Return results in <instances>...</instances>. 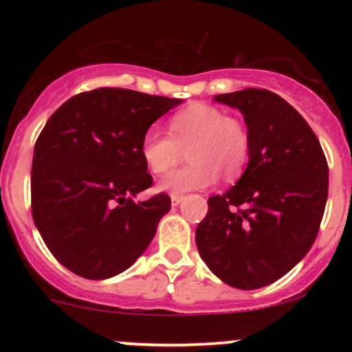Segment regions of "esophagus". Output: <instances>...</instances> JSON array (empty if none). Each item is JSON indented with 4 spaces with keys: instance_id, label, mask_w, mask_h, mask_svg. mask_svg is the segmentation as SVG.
Wrapping results in <instances>:
<instances>
[{
    "instance_id": "1",
    "label": "esophagus",
    "mask_w": 352,
    "mask_h": 352,
    "mask_svg": "<svg viewBox=\"0 0 352 352\" xmlns=\"http://www.w3.org/2000/svg\"><path fill=\"white\" fill-rule=\"evenodd\" d=\"M182 199H184V197L179 195V193H172V195H170V200H172V205H173V207H175V205H179L180 201H182Z\"/></svg>"
}]
</instances>
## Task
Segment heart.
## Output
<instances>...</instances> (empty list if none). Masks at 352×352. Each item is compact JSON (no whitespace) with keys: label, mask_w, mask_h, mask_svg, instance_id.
<instances>
[{"label":"heart","mask_w":352,"mask_h":352,"mask_svg":"<svg viewBox=\"0 0 352 352\" xmlns=\"http://www.w3.org/2000/svg\"><path fill=\"white\" fill-rule=\"evenodd\" d=\"M167 132L151 129L140 144L144 164L155 175L170 172L187 151L190 164L165 177L162 190L172 193L201 190L215 184L218 175L235 180L245 170L252 139L240 117L197 102L175 112L168 119Z\"/></svg>","instance_id":"obj_1"}]
</instances>
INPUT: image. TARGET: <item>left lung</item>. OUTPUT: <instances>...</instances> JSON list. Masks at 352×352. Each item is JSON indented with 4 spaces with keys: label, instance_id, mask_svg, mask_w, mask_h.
<instances>
[{
    "label": "left lung",
    "instance_id": "1",
    "mask_svg": "<svg viewBox=\"0 0 352 352\" xmlns=\"http://www.w3.org/2000/svg\"><path fill=\"white\" fill-rule=\"evenodd\" d=\"M215 100L243 114L250 160L235 187L210 197L195 241L221 281L263 288L300 263L316 240L328 200V162L309 124L274 92L250 87Z\"/></svg>",
    "mask_w": 352,
    "mask_h": 352
}]
</instances>
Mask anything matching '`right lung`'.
<instances>
[{
    "mask_svg": "<svg viewBox=\"0 0 352 352\" xmlns=\"http://www.w3.org/2000/svg\"><path fill=\"white\" fill-rule=\"evenodd\" d=\"M180 99L120 87L72 96L34 144L31 213L52 256L87 280L127 270L145 252L170 197L132 199L153 179L140 155L148 127Z\"/></svg>",
    "mask_w": 352,
    "mask_h": 352,
    "instance_id": "obj_1",
    "label": "right lung"
}]
</instances>
